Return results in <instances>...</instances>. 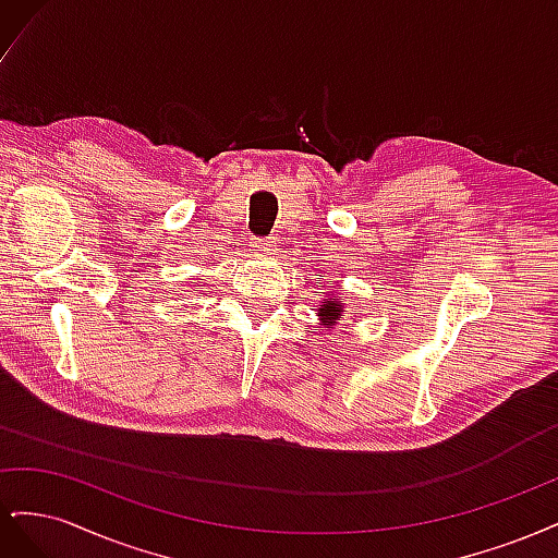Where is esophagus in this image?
Returning <instances> with one entry per match:
<instances>
[{
    "label": "esophagus",
    "instance_id": "esophagus-1",
    "mask_svg": "<svg viewBox=\"0 0 558 558\" xmlns=\"http://www.w3.org/2000/svg\"><path fill=\"white\" fill-rule=\"evenodd\" d=\"M272 242H269V240H253L251 242V251L253 253H269V251H272Z\"/></svg>",
    "mask_w": 558,
    "mask_h": 558
}]
</instances>
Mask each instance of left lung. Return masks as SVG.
I'll use <instances>...</instances> for the list:
<instances>
[{"label":"left lung","mask_w":558,"mask_h":558,"mask_svg":"<svg viewBox=\"0 0 558 558\" xmlns=\"http://www.w3.org/2000/svg\"><path fill=\"white\" fill-rule=\"evenodd\" d=\"M316 316H318V326L320 328L332 330L337 324H340L342 316H344V300L328 289L324 293V298L318 300Z\"/></svg>","instance_id":"left-lung-1"}]
</instances>
